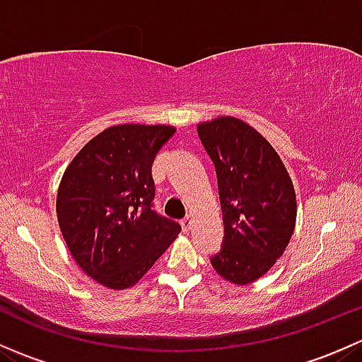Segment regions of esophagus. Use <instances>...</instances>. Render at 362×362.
<instances>
[{"label": "esophagus", "instance_id": "1", "mask_svg": "<svg viewBox=\"0 0 362 362\" xmlns=\"http://www.w3.org/2000/svg\"><path fill=\"white\" fill-rule=\"evenodd\" d=\"M180 224H182V229H184V233H189L191 231V226H192V217L182 218Z\"/></svg>", "mask_w": 362, "mask_h": 362}]
</instances>
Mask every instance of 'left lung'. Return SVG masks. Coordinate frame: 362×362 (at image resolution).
Returning <instances> with one entry per match:
<instances>
[{"instance_id": "obj_1", "label": "left lung", "mask_w": 362, "mask_h": 362, "mask_svg": "<svg viewBox=\"0 0 362 362\" xmlns=\"http://www.w3.org/2000/svg\"><path fill=\"white\" fill-rule=\"evenodd\" d=\"M217 173L224 240L210 261L222 279L247 286L284 254L296 224V194L275 148L235 117L198 126Z\"/></svg>"}]
</instances>
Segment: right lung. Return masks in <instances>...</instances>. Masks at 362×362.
I'll use <instances>...</instances> for the list:
<instances>
[{"label": "right lung", "instance_id": "1", "mask_svg": "<svg viewBox=\"0 0 362 362\" xmlns=\"http://www.w3.org/2000/svg\"><path fill=\"white\" fill-rule=\"evenodd\" d=\"M171 126L122 124L71 160L57 192V221L76 264L110 289L134 286L180 233L154 210L152 163Z\"/></svg>", "mask_w": 362, "mask_h": 362}]
</instances>
